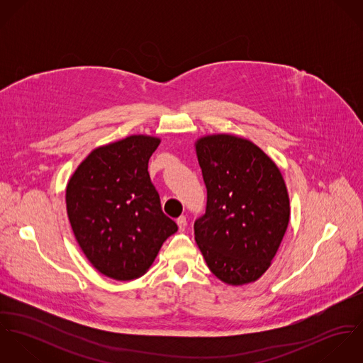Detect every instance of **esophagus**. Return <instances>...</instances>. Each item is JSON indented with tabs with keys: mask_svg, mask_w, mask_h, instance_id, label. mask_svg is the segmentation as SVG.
Listing matches in <instances>:
<instances>
[{
	"mask_svg": "<svg viewBox=\"0 0 363 363\" xmlns=\"http://www.w3.org/2000/svg\"><path fill=\"white\" fill-rule=\"evenodd\" d=\"M177 226H179V230L180 232H184L186 230V228H187V219H186V216H180V218H177Z\"/></svg>",
	"mask_w": 363,
	"mask_h": 363,
	"instance_id": "1",
	"label": "esophagus"
}]
</instances>
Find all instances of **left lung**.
I'll use <instances>...</instances> for the list:
<instances>
[{"label": "left lung", "instance_id": "1", "mask_svg": "<svg viewBox=\"0 0 363 363\" xmlns=\"http://www.w3.org/2000/svg\"><path fill=\"white\" fill-rule=\"evenodd\" d=\"M207 187L194 238L211 272L240 286L269 268L289 223V196L279 167L256 144L211 134L194 144Z\"/></svg>", "mask_w": 363, "mask_h": 363}]
</instances>
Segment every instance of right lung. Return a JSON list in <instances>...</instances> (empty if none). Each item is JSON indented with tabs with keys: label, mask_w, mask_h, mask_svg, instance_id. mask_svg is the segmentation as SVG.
Instances as JSON below:
<instances>
[{
	"label": "right lung",
	"mask_w": 363,
	"mask_h": 363,
	"mask_svg": "<svg viewBox=\"0 0 363 363\" xmlns=\"http://www.w3.org/2000/svg\"><path fill=\"white\" fill-rule=\"evenodd\" d=\"M160 138L130 135L95 148L65 190L67 215L89 262L106 277H143L177 225L162 212L148 173Z\"/></svg>",
	"instance_id": "obj_1"
}]
</instances>
